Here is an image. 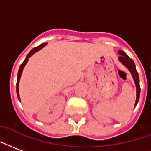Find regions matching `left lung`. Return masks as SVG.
Listing matches in <instances>:
<instances>
[{"label":"left lung","instance_id":"left-lung-1","mask_svg":"<svg viewBox=\"0 0 151 151\" xmlns=\"http://www.w3.org/2000/svg\"><path fill=\"white\" fill-rule=\"evenodd\" d=\"M118 53L120 54V56L118 57L119 61H121L122 63L130 71V73H132L134 80L136 88H137V98H136V101H135V106H136V105L139 100V96H140V85H139V78H138V71L136 70L134 61L131 58H129V57L126 54V53H124L123 51H121V50Z\"/></svg>","mask_w":151,"mask_h":151}]
</instances>
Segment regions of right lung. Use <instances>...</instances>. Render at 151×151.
Masks as SVG:
<instances>
[{
  "label": "right lung",
  "mask_w": 151,
  "mask_h": 151,
  "mask_svg": "<svg viewBox=\"0 0 151 151\" xmlns=\"http://www.w3.org/2000/svg\"><path fill=\"white\" fill-rule=\"evenodd\" d=\"M45 43H43V44L40 45L39 46H37V47L33 48V50L30 51L29 53V54L27 55V57H26V58H25V60H24L23 62H22V64L21 65V66H20V68H19V70H18V73H17V97H18V99L20 100V96H19V88H18V86H19V81H20V78H21V76H22V70H23V69H24V65H25V64L27 63L28 60H29V58L31 56L33 55V53H36L37 51H38V50H40L41 49V48H43L45 45Z\"/></svg>",
  "instance_id": "obj_1"
}]
</instances>
